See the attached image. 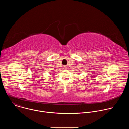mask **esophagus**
I'll use <instances>...</instances> for the list:
<instances>
[{"instance_id":"esophagus-1","label":"esophagus","mask_w":129,"mask_h":129,"mask_svg":"<svg viewBox=\"0 0 129 129\" xmlns=\"http://www.w3.org/2000/svg\"><path fill=\"white\" fill-rule=\"evenodd\" d=\"M66 68H67V67H64V69H66Z\"/></svg>"}]
</instances>
